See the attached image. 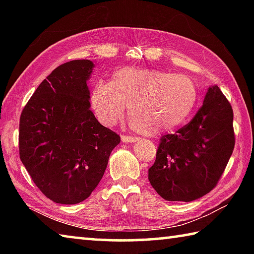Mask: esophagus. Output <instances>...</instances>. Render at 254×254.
I'll list each match as a JSON object with an SVG mask.
<instances>
[{
	"instance_id": "34e87169",
	"label": "esophagus",
	"mask_w": 254,
	"mask_h": 254,
	"mask_svg": "<svg viewBox=\"0 0 254 254\" xmlns=\"http://www.w3.org/2000/svg\"><path fill=\"white\" fill-rule=\"evenodd\" d=\"M121 139H122L123 142H127V143H133V142H136V141H137V137L126 135V134H123L121 136Z\"/></svg>"
}]
</instances>
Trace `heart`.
I'll return each instance as SVG.
<instances>
[{
    "mask_svg": "<svg viewBox=\"0 0 254 254\" xmlns=\"http://www.w3.org/2000/svg\"><path fill=\"white\" fill-rule=\"evenodd\" d=\"M198 93L189 77L171 72L124 67L112 74L109 84L93 88V110L102 124L112 127L124 115L131 127L143 136L174 130L194 111Z\"/></svg>",
    "mask_w": 254,
    "mask_h": 254,
    "instance_id": "obj_1",
    "label": "heart"
}]
</instances>
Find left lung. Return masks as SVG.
I'll return each mask as SVG.
<instances>
[{"instance_id":"1","label":"left lung","mask_w":254,"mask_h":254,"mask_svg":"<svg viewBox=\"0 0 254 254\" xmlns=\"http://www.w3.org/2000/svg\"><path fill=\"white\" fill-rule=\"evenodd\" d=\"M234 144L233 110L218 86H210L194 119L160 137L149 182L166 200L200 198L217 185Z\"/></svg>"}]
</instances>
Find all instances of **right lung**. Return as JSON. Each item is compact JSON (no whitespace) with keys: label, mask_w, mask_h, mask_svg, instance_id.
<instances>
[{"label":"right lung","mask_w":254,"mask_h":254,"mask_svg":"<svg viewBox=\"0 0 254 254\" xmlns=\"http://www.w3.org/2000/svg\"><path fill=\"white\" fill-rule=\"evenodd\" d=\"M93 68L88 59L58 66L21 113V161L42 194L58 204L89 197L121 141L91 111L87 80Z\"/></svg>","instance_id":"right-lung-1"}]
</instances>
